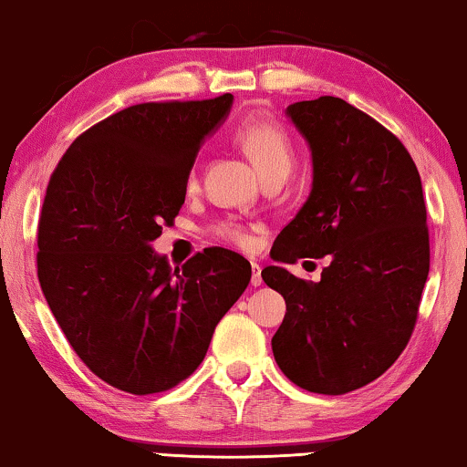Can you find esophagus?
Segmentation results:
<instances>
[{"instance_id": "esophagus-1", "label": "esophagus", "mask_w": 467, "mask_h": 467, "mask_svg": "<svg viewBox=\"0 0 467 467\" xmlns=\"http://www.w3.org/2000/svg\"><path fill=\"white\" fill-rule=\"evenodd\" d=\"M253 286H261L264 285V278H261V267L259 264H253V278H251Z\"/></svg>"}]
</instances>
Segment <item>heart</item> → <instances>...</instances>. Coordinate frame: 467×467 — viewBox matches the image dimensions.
I'll use <instances>...</instances> for the list:
<instances>
[{"label": "heart", "instance_id": "obj_1", "mask_svg": "<svg viewBox=\"0 0 467 467\" xmlns=\"http://www.w3.org/2000/svg\"><path fill=\"white\" fill-rule=\"evenodd\" d=\"M235 140L244 149L261 178L274 174V171H289L293 161L291 140L278 120L264 117V114L248 117L235 130ZM191 182H193V176H191ZM216 234L240 246H251L253 242L248 232L238 225H229V223H223V225L216 227Z\"/></svg>", "mask_w": 467, "mask_h": 467}]
</instances>
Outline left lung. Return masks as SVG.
Wrapping results in <instances>:
<instances>
[{
    "mask_svg": "<svg viewBox=\"0 0 467 467\" xmlns=\"http://www.w3.org/2000/svg\"><path fill=\"white\" fill-rule=\"evenodd\" d=\"M286 117L310 146L312 189L261 272L286 302L272 350L297 387L342 395L385 374L412 336L430 274L423 184L406 146L348 101H296ZM325 254L318 284L282 267Z\"/></svg>",
    "mask_w": 467,
    "mask_h": 467,
    "instance_id": "obj_1",
    "label": "left lung"
}]
</instances>
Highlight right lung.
Segmentation results:
<instances>
[{"instance_id":"obj_1","label":"right lung","mask_w":467,"mask_h":467,"mask_svg":"<svg viewBox=\"0 0 467 467\" xmlns=\"http://www.w3.org/2000/svg\"><path fill=\"white\" fill-rule=\"evenodd\" d=\"M232 104L225 93L130 106L76 138L50 176L37 225L42 293L76 355L120 391L161 393L193 374L251 283V264L227 248L174 270L152 251Z\"/></svg>"}]
</instances>
